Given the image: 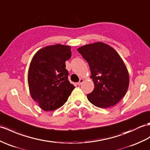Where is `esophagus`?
I'll return each mask as SVG.
<instances>
[{"instance_id": "1", "label": "esophagus", "mask_w": 150, "mask_h": 150, "mask_svg": "<svg viewBox=\"0 0 150 150\" xmlns=\"http://www.w3.org/2000/svg\"><path fill=\"white\" fill-rule=\"evenodd\" d=\"M83 79H80V81L77 83V84L79 85V86H80V85H81L82 83H83Z\"/></svg>"}]
</instances>
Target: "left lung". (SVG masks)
<instances>
[{"mask_svg":"<svg viewBox=\"0 0 150 150\" xmlns=\"http://www.w3.org/2000/svg\"><path fill=\"white\" fill-rule=\"evenodd\" d=\"M89 65L95 88L87 95L94 105L109 108L125 95L129 86V74L120 55L109 45L96 42L77 49Z\"/></svg>","mask_w":150,"mask_h":150,"instance_id":"8db88e82","label":"left lung"}]
</instances>
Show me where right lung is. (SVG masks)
I'll return each mask as SVG.
<instances>
[{
	"label": "right lung",
	"mask_w": 150,
	"mask_h": 150,
	"mask_svg": "<svg viewBox=\"0 0 150 150\" xmlns=\"http://www.w3.org/2000/svg\"><path fill=\"white\" fill-rule=\"evenodd\" d=\"M71 56V47L57 44L41 48L31 60L27 76L29 91L43 110L63 105L74 89L65 68V62Z\"/></svg>",
	"instance_id": "add662e5"
}]
</instances>
